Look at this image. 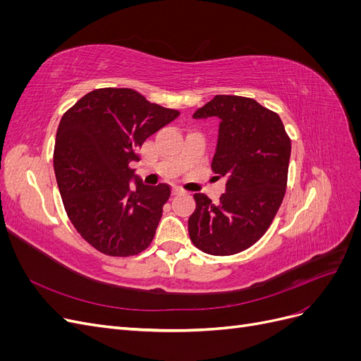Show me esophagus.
Returning a JSON list of instances; mask_svg holds the SVG:
<instances>
[{
    "instance_id": "34e87169",
    "label": "esophagus",
    "mask_w": 361,
    "mask_h": 361,
    "mask_svg": "<svg viewBox=\"0 0 361 361\" xmlns=\"http://www.w3.org/2000/svg\"><path fill=\"white\" fill-rule=\"evenodd\" d=\"M185 191L182 190V188H179V187H173V194L174 195H179V194H183Z\"/></svg>"
}]
</instances>
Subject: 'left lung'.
Wrapping results in <instances>:
<instances>
[{"instance_id":"1","label":"left lung","mask_w":361,"mask_h":361,"mask_svg":"<svg viewBox=\"0 0 361 361\" xmlns=\"http://www.w3.org/2000/svg\"><path fill=\"white\" fill-rule=\"evenodd\" d=\"M220 118L212 171L227 179L214 203L194 194L188 220L192 244L212 256H232L265 235L288 185L290 138L277 113L251 97L216 94L192 114Z\"/></svg>"}]
</instances>
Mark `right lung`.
I'll list each match as a JSON object with an SVG mask.
<instances>
[{
    "label": "right lung",
    "mask_w": 361,
    "mask_h": 361,
    "mask_svg": "<svg viewBox=\"0 0 361 361\" xmlns=\"http://www.w3.org/2000/svg\"><path fill=\"white\" fill-rule=\"evenodd\" d=\"M180 113L149 102L133 89H96L63 114L54 170L71 223L97 251L135 256L154 241L170 199L167 183L129 188L138 149Z\"/></svg>",
    "instance_id": "right-lung-1"
}]
</instances>
